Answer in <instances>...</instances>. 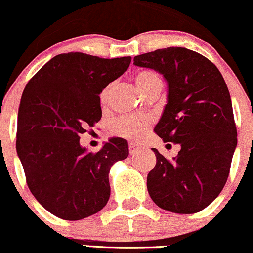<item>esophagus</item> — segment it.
I'll use <instances>...</instances> for the list:
<instances>
[{
	"instance_id": "esophagus-1",
	"label": "esophagus",
	"mask_w": 253,
	"mask_h": 253,
	"mask_svg": "<svg viewBox=\"0 0 253 253\" xmlns=\"http://www.w3.org/2000/svg\"><path fill=\"white\" fill-rule=\"evenodd\" d=\"M128 148H129V154H131V155H134V154L139 150V145L135 144V143H129Z\"/></svg>"
}]
</instances>
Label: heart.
I'll use <instances>...</instances> for the list:
<instances>
[{
  "instance_id": "heart-1",
  "label": "heart",
  "mask_w": 253,
  "mask_h": 253,
  "mask_svg": "<svg viewBox=\"0 0 253 253\" xmlns=\"http://www.w3.org/2000/svg\"><path fill=\"white\" fill-rule=\"evenodd\" d=\"M134 80L138 88L143 93L148 91L150 87H153L158 82H161L159 76L153 71H140L135 75ZM109 91H110V87H106L103 89L100 93V102H105ZM149 124H150V120L147 118H140V116L134 115L122 116V118L114 120L113 124H111V132L115 135L126 138V139L139 140L144 137Z\"/></svg>"
}]
</instances>
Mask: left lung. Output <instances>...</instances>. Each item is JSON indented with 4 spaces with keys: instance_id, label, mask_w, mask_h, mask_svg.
I'll use <instances>...</instances> for the list:
<instances>
[{
    "instance_id": "8db88e82",
    "label": "left lung",
    "mask_w": 253,
    "mask_h": 253,
    "mask_svg": "<svg viewBox=\"0 0 253 253\" xmlns=\"http://www.w3.org/2000/svg\"><path fill=\"white\" fill-rule=\"evenodd\" d=\"M167 81V104L154 131L180 145L173 160L153 148L156 165L147 178L150 198L161 209L190 214L209 206L224 188L236 148L229 91L213 63L183 47L134 57Z\"/></svg>"
}]
</instances>
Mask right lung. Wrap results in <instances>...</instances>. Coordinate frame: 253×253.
<instances>
[{
	"instance_id": "1",
	"label": "right lung",
	"mask_w": 253,
	"mask_h": 253,
	"mask_svg": "<svg viewBox=\"0 0 253 253\" xmlns=\"http://www.w3.org/2000/svg\"><path fill=\"white\" fill-rule=\"evenodd\" d=\"M131 59L63 53L44 64L24 89L18 156L33 195L62 219L99 212L110 196V167L128 156L122 138H111L98 153H88L80 145V134L102 118L99 94L128 69Z\"/></svg>"
}]
</instances>
